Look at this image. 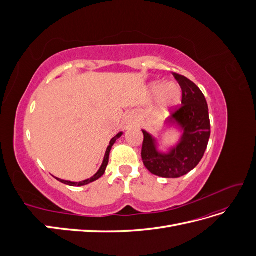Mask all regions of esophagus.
<instances>
[{"instance_id":"esophagus-1","label":"esophagus","mask_w":256,"mask_h":256,"mask_svg":"<svg viewBox=\"0 0 256 256\" xmlns=\"http://www.w3.org/2000/svg\"><path fill=\"white\" fill-rule=\"evenodd\" d=\"M127 122L129 124H134V116L132 115H129L128 118H127Z\"/></svg>"}]
</instances>
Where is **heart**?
Here are the masks:
<instances>
[{
	"mask_svg": "<svg viewBox=\"0 0 256 256\" xmlns=\"http://www.w3.org/2000/svg\"><path fill=\"white\" fill-rule=\"evenodd\" d=\"M150 92L152 95H158L156 112L159 115L168 114L182 100V90L175 82L164 84L161 81H154L150 84Z\"/></svg>",
	"mask_w": 256,
	"mask_h": 256,
	"instance_id": "b5f03b06",
	"label": "heart"
}]
</instances>
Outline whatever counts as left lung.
Wrapping results in <instances>:
<instances>
[{"instance_id": "obj_1", "label": "left lung", "mask_w": 256, "mask_h": 256, "mask_svg": "<svg viewBox=\"0 0 256 256\" xmlns=\"http://www.w3.org/2000/svg\"><path fill=\"white\" fill-rule=\"evenodd\" d=\"M173 74L182 90V106L166 120L164 126L180 131V140L164 152L158 138L142 129L143 164L152 174L164 178H178L192 171L202 160L210 138L208 106L203 92L188 78Z\"/></svg>"}]
</instances>
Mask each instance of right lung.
<instances>
[{
  "mask_svg": "<svg viewBox=\"0 0 256 256\" xmlns=\"http://www.w3.org/2000/svg\"><path fill=\"white\" fill-rule=\"evenodd\" d=\"M122 136V132L120 131V132H118V134H116V136L112 138V140L110 141V144H109V146H108L106 152V154H104V161H102V166L99 168L98 172H97L94 176H92L90 178H88V180H82V182H69V180H60V178H58V177H56V180H58V182H63V184H68V186H72V187H81V186L88 184H90V182H95V180H99V178L104 174L106 168V166H108V164H109V156H110V152H111L112 146L114 145V143L116 142V140H118V138H120Z\"/></svg>",
  "mask_w": 256,
  "mask_h": 256,
  "instance_id": "add662e5",
  "label": "right lung"
}]
</instances>
